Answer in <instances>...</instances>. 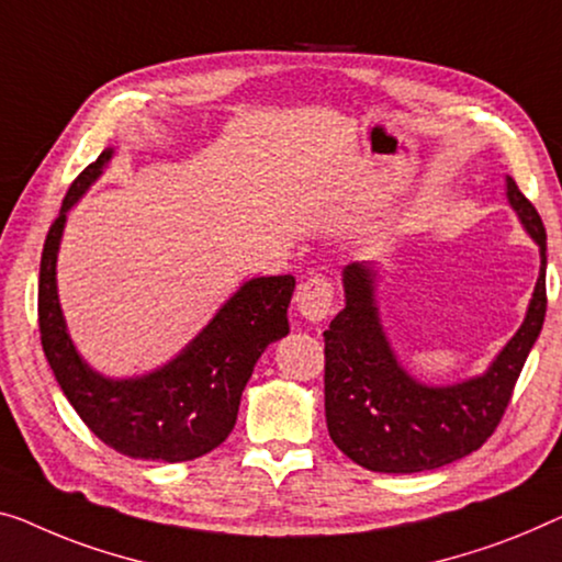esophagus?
<instances>
[{
	"label": "esophagus",
	"mask_w": 562,
	"mask_h": 562,
	"mask_svg": "<svg viewBox=\"0 0 562 562\" xmlns=\"http://www.w3.org/2000/svg\"><path fill=\"white\" fill-rule=\"evenodd\" d=\"M333 307V280L325 274H313L297 290V310L307 321H323Z\"/></svg>",
	"instance_id": "obj_1"
}]
</instances>
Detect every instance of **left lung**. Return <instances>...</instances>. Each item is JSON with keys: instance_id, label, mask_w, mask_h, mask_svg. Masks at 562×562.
Returning a JSON list of instances; mask_svg holds the SVG:
<instances>
[{"instance_id": "obj_1", "label": "left lung", "mask_w": 562, "mask_h": 562, "mask_svg": "<svg viewBox=\"0 0 562 562\" xmlns=\"http://www.w3.org/2000/svg\"><path fill=\"white\" fill-rule=\"evenodd\" d=\"M507 196L542 249L540 278L522 328L480 379L447 389L414 381L391 353L373 305V270L342 272L346 307L325 330V422L342 454L371 472L414 474L472 454L505 416L548 310L546 227L513 179Z\"/></svg>"}]
</instances>
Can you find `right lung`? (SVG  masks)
Masks as SVG:
<instances>
[{
    "instance_id": "add662e5",
    "label": "right lung",
    "mask_w": 562,
    "mask_h": 562,
    "mask_svg": "<svg viewBox=\"0 0 562 562\" xmlns=\"http://www.w3.org/2000/svg\"><path fill=\"white\" fill-rule=\"evenodd\" d=\"M113 150L108 148L80 171L47 232L40 262V340L57 383L86 426L108 447L131 459L189 462L229 437L239 398L257 358L288 335L292 274L249 280L199 338L161 371L144 379L108 381L75 353L57 303L55 259L65 212L98 179Z\"/></svg>"
}]
</instances>
